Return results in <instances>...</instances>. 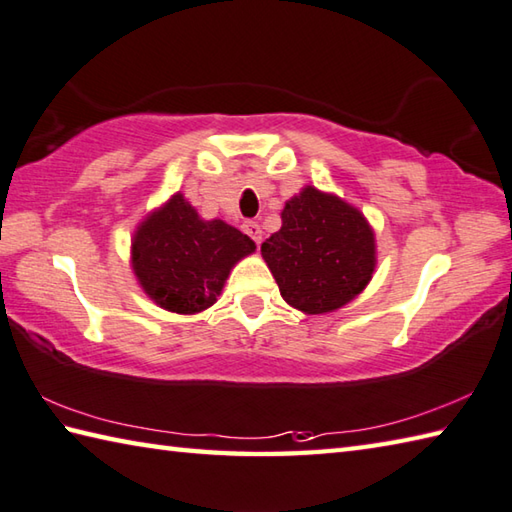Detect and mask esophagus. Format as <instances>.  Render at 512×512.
<instances>
[{"instance_id": "1", "label": "esophagus", "mask_w": 512, "mask_h": 512, "mask_svg": "<svg viewBox=\"0 0 512 512\" xmlns=\"http://www.w3.org/2000/svg\"><path fill=\"white\" fill-rule=\"evenodd\" d=\"M243 231L254 240L256 245H260V240H263V229H260L258 223H254V220H247V223L243 225Z\"/></svg>"}]
</instances>
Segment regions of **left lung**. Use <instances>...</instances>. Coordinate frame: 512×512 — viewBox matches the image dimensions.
<instances>
[{
    "label": "left lung",
    "mask_w": 512,
    "mask_h": 512,
    "mask_svg": "<svg viewBox=\"0 0 512 512\" xmlns=\"http://www.w3.org/2000/svg\"><path fill=\"white\" fill-rule=\"evenodd\" d=\"M281 218L283 227L260 245V254L289 305L325 314L363 292L376 265V245L359 209L305 187L285 202Z\"/></svg>",
    "instance_id": "obj_1"
}]
</instances>
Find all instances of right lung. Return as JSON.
<instances>
[{
  "label": "right lung",
  "mask_w": 512,
  "mask_h": 512,
  "mask_svg": "<svg viewBox=\"0 0 512 512\" xmlns=\"http://www.w3.org/2000/svg\"><path fill=\"white\" fill-rule=\"evenodd\" d=\"M254 240L223 220H202L182 194L142 220L133 234L131 267L140 287L162 310L196 314L216 303Z\"/></svg>",
  "instance_id": "add662e5"
}]
</instances>
